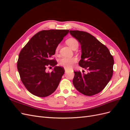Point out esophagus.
<instances>
[{
  "label": "esophagus",
  "instance_id": "esophagus-1",
  "mask_svg": "<svg viewBox=\"0 0 130 130\" xmlns=\"http://www.w3.org/2000/svg\"><path fill=\"white\" fill-rule=\"evenodd\" d=\"M67 71H68L67 69H65V72H66V73H67Z\"/></svg>",
  "mask_w": 130,
  "mask_h": 130
}]
</instances>
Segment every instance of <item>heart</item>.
I'll list each match as a JSON object with an SVG mask.
<instances>
[{"instance_id": "1", "label": "heart", "mask_w": 130, "mask_h": 130, "mask_svg": "<svg viewBox=\"0 0 130 130\" xmlns=\"http://www.w3.org/2000/svg\"><path fill=\"white\" fill-rule=\"evenodd\" d=\"M66 43L72 49H77L78 46V42L76 39L74 38H70L66 41ZM60 46L58 45L55 50L56 53H58ZM77 62V58L76 57H63L59 61V64L63 66L65 68H70L73 64Z\"/></svg>"}]
</instances>
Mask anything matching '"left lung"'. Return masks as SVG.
<instances>
[{"mask_svg":"<svg viewBox=\"0 0 130 130\" xmlns=\"http://www.w3.org/2000/svg\"><path fill=\"white\" fill-rule=\"evenodd\" d=\"M70 34L81 45L78 64L88 73L74 72L73 83L81 93L92 96L103 90L111 79L114 60L109 50L93 35L85 31L70 30Z\"/></svg>","mask_w":130,"mask_h":130,"instance_id":"1","label":"left lung"}]
</instances>
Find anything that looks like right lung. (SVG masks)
I'll return each instance as SVG.
<instances>
[{
    "label": "right lung",
    "mask_w": 130,
    "mask_h": 130,
    "mask_svg": "<svg viewBox=\"0 0 130 130\" xmlns=\"http://www.w3.org/2000/svg\"><path fill=\"white\" fill-rule=\"evenodd\" d=\"M69 30L39 31L31 38L19 54L17 69L22 82L33 95L46 97L57 89L64 69L55 67L52 72L46 68L57 64L52 59L56 47Z\"/></svg>",
    "instance_id": "add662e5"
}]
</instances>
